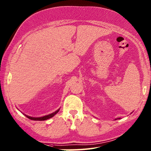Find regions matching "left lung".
Returning <instances> with one entry per match:
<instances>
[{
    "mask_svg": "<svg viewBox=\"0 0 151 151\" xmlns=\"http://www.w3.org/2000/svg\"><path fill=\"white\" fill-rule=\"evenodd\" d=\"M117 119H120V118H117Z\"/></svg>",
    "mask_w": 151,
    "mask_h": 151,
    "instance_id": "left-lung-1",
    "label": "left lung"
}]
</instances>
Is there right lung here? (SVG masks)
Wrapping results in <instances>:
<instances>
[{
    "label": "right lung",
    "instance_id": "obj_1",
    "mask_svg": "<svg viewBox=\"0 0 151 151\" xmlns=\"http://www.w3.org/2000/svg\"><path fill=\"white\" fill-rule=\"evenodd\" d=\"M59 110H57V111H55V112H53L52 114H50L49 115H47V116H42V117H40V118H33V117H30V116H26L25 115L26 117H27L28 118L32 119V120H35V121H44V120H46L48 119H50L52 118L53 116H54L57 113H58L59 112Z\"/></svg>",
    "mask_w": 151,
    "mask_h": 151
}]
</instances>
